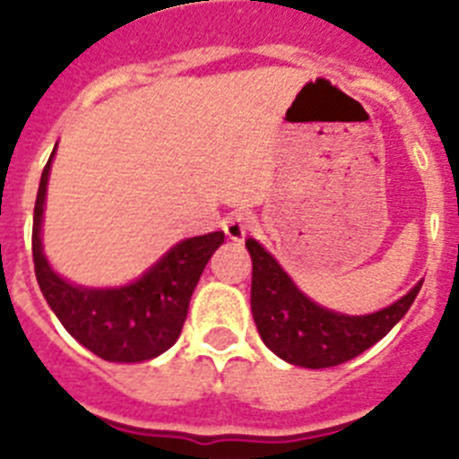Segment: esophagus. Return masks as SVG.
Here are the masks:
<instances>
[{
    "instance_id": "esophagus-1",
    "label": "esophagus",
    "mask_w": 459,
    "mask_h": 459,
    "mask_svg": "<svg viewBox=\"0 0 459 459\" xmlns=\"http://www.w3.org/2000/svg\"><path fill=\"white\" fill-rule=\"evenodd\" d=\"M255 227V216L253 211H234L222 221V230L232 241H241L246 234Z\"/></svg>"
}]
</instances>
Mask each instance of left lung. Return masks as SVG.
<instances>
[{
  "label": "left lung",
  "instance_id": "left-lung-1",
  "mask_svg": "<svg viewBox=\"0 0 459 459\" xmlns=\"http://www.w3.org/2000/svg\"><path fill=\"white\" fill-rule=\"evenodd\" d=\"M246 248L253 257L250 307L259 335L282 360L312 370L340 366L370 350L407 315L423 285L384 310L350 317L312 303L255 238L246 241Z\"/></svg>",
  "mask_w": 459,
  "mask_h": 459
}]
</instances>
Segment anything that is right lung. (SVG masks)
<instances>
[{"instance_id": "obj_1", "label": "right lung", "mask_w": 459, "mask_h": 459, "mask_svg": "<svg viewBox=\"0 0 459 459\" xmlns=\"http://www.w3.org/2000/svg\"><path fill=\"white\" fill-rule=\"evenodd\" d=\"M52 156L40 174L31 230L36 280L48 306L73 338L103 360L140 363L156 359L179 340L195 285L225 234L211 232L177 243L140 280L126 287L89 290L71 285L50 269L40 246Z\"/></svg>"}]
</instances>
